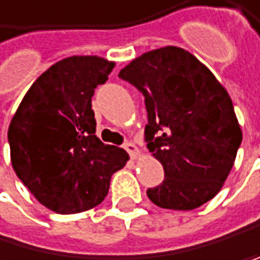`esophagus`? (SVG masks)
Instances as JSON below:
<instances>
[{
    "label": "esophagus",
    "instance_id": "obj_1",
    "mask_svg": "<svg viewBox=\"0 0 260 260\" xmlns=\"http://www.w3.org/2000/svg\"><path fill=\"white\" fill-rule=\"evenodd\" d=\"M123 148L127 149V152L132 156V157H137L138 154H140V149H138V146L135 145V143H132V141H128V143H125L123 145Z\"/></svg>",
    "mask_w": 260,
    "mask_h": 260
}]
</instances>
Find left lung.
I'll return each mask as SVG.
<instances>
[{
	"label": "left lung",
	"mask_w": 260,
	"mask_h": 260,
	"mask_svg": "<svg viewBox=\"0 0 260 260\" xmlns=\"http://www.w3.org/2000/svg\"><path fill=\"white\" fill-rule=\"evenodd\" d=\"M119 77L145 96V140L164 167V182L148 188V198L175 211L211 201L243 140L226 90L191 53L177 46L133 59Z\"/></svg>",
	"instance_id": "1"
}]
</instances>
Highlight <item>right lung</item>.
I'll return each mask as SVG.
<instances>
[{
  "label": "right lung",
  "instance_id": "1",
  "mask_svg": "<svg viewBox=\"0 0 260 260\" xmlns=\"http://www.w3.org/2000/svg\"><path fill=\"white\" fill-rule=\"evenodd\" d=\"M114 62L72 56L51 66L30 86L11 120V162L20 182L57 214H77L103 203L114 172L128 154L94 135V88Z\"/></svg>",
  "mask_w": 260,
  "mask_h": 260
}]
</instances>
